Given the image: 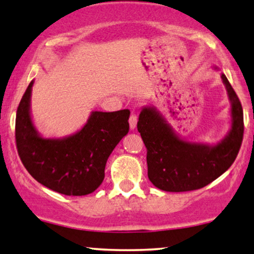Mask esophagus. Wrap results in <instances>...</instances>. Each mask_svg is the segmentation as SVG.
I'll return each instance as SVG.
<instances>
[{"mask_svg":"<svg viewBox=\"0 0 254 254\" xmlns=\"http://www.w3.org/2000/svg\"><path fill=\"white\" fill-rule=\"evenodd\" d=\"M136 124H137L136 114L131 113V116L129 117V127H130V129H134V128L136 127Z\"/></svg>","mask_w":254,"mask_h":254,"instance_id":"obj_1","label":"esophagus"}]
</instances>
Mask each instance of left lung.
<instances>
[{"label":"left lung","mask_w":254,"mask_h":254,"mask_svg":"<svg viewBox=\"0 0 254 254\" xmlns=\"http://www.w3.org/2000/svg\"><path fill=\"white\" fill-rule=\"evenodd\" d=\"M221 78L231 104V126L215 144L186 140L176 133L154 105L142 109L137 130L147 148L148 178L157 189L165 192L202 189L235 162L244 134V118L242 104L223 72Z\"/></svg>","instance_id":"1"}]
</instances>
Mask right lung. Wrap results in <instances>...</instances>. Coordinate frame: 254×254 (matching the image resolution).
I'll return each mask as SVG.
<instances>
[{
	"instance_id": "add662e5",
	"label": "right lung",
	"mask_w": 254,
	"mask_h": 254,
	"mask_svg": "<svg viewBox=\"0 0 254 254\" xmlns=\"http://www.w3.org/2000/svg\"><path fill=\"white\" fill-rule=\"evenodd\" d=\"M32 81L16 116V144L31 176L55 192L81 196L98 189L105 177L107 158L129 130L130 112L92 111L84 126L64 137H44L31 116Z\"/></svg>"
}]
</instances>
